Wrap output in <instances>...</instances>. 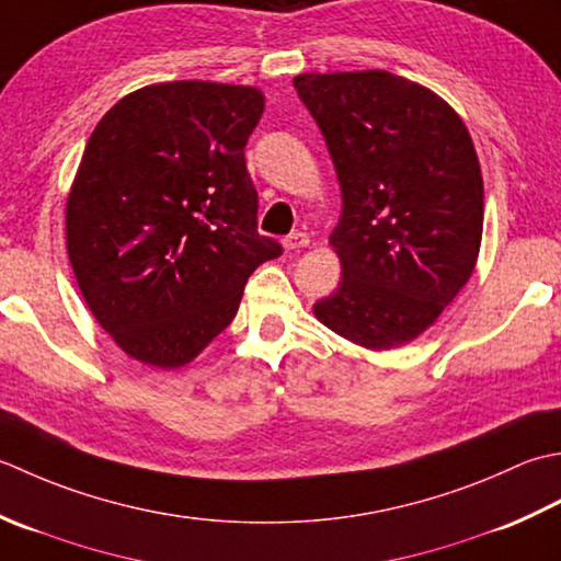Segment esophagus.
I'll list each match as a JSON object with an SVG mask.
<instances>
[{"mask_svg":"<svg viewBox=\"0 0 561 561\" xmlns=\"http://www.w3.org/2000/svg\"><path fill=\"white\" fill-rule=\"evenodd\" d=\"M283 247L288 251H302L310 247V237H307L305 232H293L288 239H285Z\"/></svg>","mask_w":561,"mask_h":561,"instance_id":"obj_1","label":"esophagus"}]
</instances>
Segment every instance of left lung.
I'll return each mask as SVG.
<instances>
[{
	"label": "left lung",
	"mask_w": 561,
	"mask_h": 561,
	"mask_svg": "<svg viewBox=\"0 0 561 561\" xmlns=\"http://www.w3.org/2000/svg\"><path fill=\"white\" fill-rule=\"evenodd\" d=\"M293 84L344 201L329 237L341 280L314 317L368 351L409 344L477 266L484 181L470 130L436 91L385 70L305 72Z\"/></svg>",
	"instance_id": "obj_1"
}]
</instances>
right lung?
<instances>
[{
	"label": "right lung",
	"mask_w": 561,
	"mask_h": 561,
	"mask_svg": "<svg viewBox=\"0 0 561 561\" xmlns=\"http://www.w3.org/2000/svg\"><path fill=\"white\" fill-rule=\"evenodd\" d=\"M256 87L162 82L96 123L65 208L67 256L123 353L184 368L230 327L247 278L280 244L256 232L244 147L264 113Z\"/></svg>",
	"instance_id": "obj_1"
}]
</instances>
